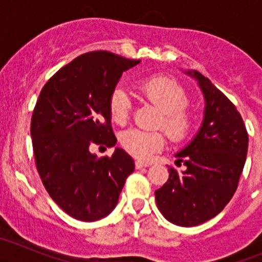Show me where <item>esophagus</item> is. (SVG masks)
Wrapping results in <instances>:
<instances>
[{
  "label": "esophagus",
  "mask_w": 262,
  "mask_h": 262,
  "mask_svg": "<svg viewBox=\"0 0 262 262\" xmlns=\"http://www.w3.org/2000/svg\"><path fill=\"white\" fill-rule=\"evenodd\" d=\"M151 164L148 163V161H142V160H136L135 161V166L136 169H140V168H147V166H149Z\"/></svg>",
  "instance_id": "1"
}]
</instances>
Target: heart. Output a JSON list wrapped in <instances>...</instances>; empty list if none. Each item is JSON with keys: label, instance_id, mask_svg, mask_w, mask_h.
I'll return each instance as SVG.
<instances>
[{"label": "heart", "instance_id": "b5f03b06", "mask_svg": "<svg viewBox=\"0 0 262 262\" xmlns=\"http://www.w3.org/2000/svg\"><path fill=\"white\" fill-rule=\"evenodd\" d=\"M139 90L147 101L161 111L159 126L173 142H181L191 129V115L186 110L189 96L186 90L172 78L157 76L139 84ZM133 108V99L124 88L118 86L108 99V111L115 123L123 124ZM165 138L160 131L126 129L120 135V144L128 154L139 159H148L154 152L164 147Z\"/></svg>", "mask_w": 262, "mask_h": 262}]
</instances>
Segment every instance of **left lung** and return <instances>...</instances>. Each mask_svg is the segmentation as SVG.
<instances>
[{"label": "left lung", "mask_w": 262, "mask_h": 262, "mask_svg": "<svg viewBox=\"0 0 262 262\" xmlns=\"http://www.w3.org/2000/svg\"><path fill=\"white\" fill-rule=\"evenodd\" d=\"M205 98L203 120L191 142L174 155L168 181L155 191L160 212L170 223L193 227L216 216L231 201L248 152V134L233 103L209 78L184 71Z\"/></svg>", "instance_id": "8db88e82"}]
</instances>
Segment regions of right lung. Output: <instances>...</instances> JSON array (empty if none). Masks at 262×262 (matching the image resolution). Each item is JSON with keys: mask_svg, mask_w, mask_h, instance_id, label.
I'll return each mask as SVG.
<instances>
[{"mask_svg": "<svg viewBox=\"0 0 262 262\" xmlns=\"http://www.w3.org/2000/svg\"><path fill=\"white\" fill-rule=\"evenodd\" d=\"M139 62L106 51L84 53L59 69L36 101L31 118L36 169L51 198L78 221L107 216L135 169L122 148L98 159L90 147L117 144L108 99L123 72Z\"/></svg>", "mask_w": 262, "mask_h": 262, "instance_id": "obj_1", "label": "right lung"}]
</instances>
